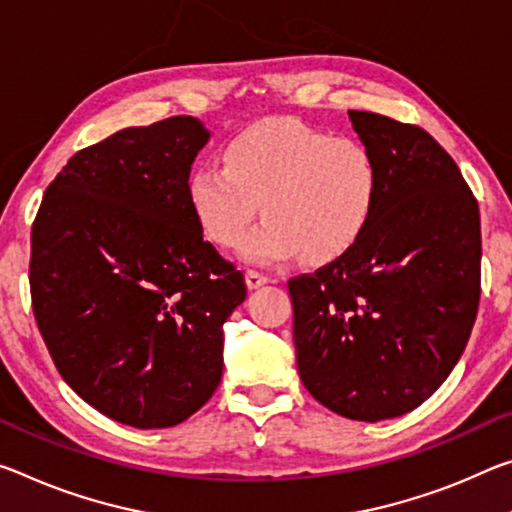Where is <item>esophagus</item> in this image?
I'll use <instances>...</instances> for the list:
<instances>
[{
  "mask_svg": "<svg viewBox=\"0 0 512 512\" xmlns=\"http://www.w3.org/2000/svg\"><path fill=\"white\" fill-rule=\"evenodd\" d=\"M266 282H269V278H266L264 273H259L255 269H248L246 271V285H248V289H257V287L266 285Z\"/></svg>",
  "mask_w": 512,
  "mask_h": 512,
  "instance_id": "obj_1",
  "label": "esophagus"
}]
</instances>
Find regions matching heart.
I'll use <instances>...</instances> for the list:
<instances>
[{
    "mask_svg": "<svg viewBox=\"0 0 512 512\" xmlns=\"http://www.w3.org/2000/svg\"><path fill=\"white\" fill-rule=\"evenodd\" d=\"M225 166L198 164L186 198L216 246L241 243L250 262L298 253L321 264L342 257L369 230L380 196V168L358 139L332 136L298 118L273 116L246 125L225 143Z\"/></svg>",
    "mask_w": 512,
    "mask_h": 512,
    "instance_id": "heart-1",
    "label": "heart"
}]
</instances>
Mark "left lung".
<instances>
[{"mask_svg":"<svg viewBox=\"0 0 512 512\" xmlns=\"http://www.w3.org/2000/svg\"><path fill=\"white\" fill-rule=\"evenodd\" d=\"M380 168L373 221L355 246L289 280L303 385L346 419L419 408L472 335L481 298L478 202L426 129L348 111Z\"/></svg>","mask_w":512,"mask_h":512,"instance_id":"1","label":"left lung"}]
</instances>
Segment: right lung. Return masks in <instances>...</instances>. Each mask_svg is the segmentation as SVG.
<instances>
[{
    "label": "right lung",
    "instance_id": "add662e5",
    "mask_svg": "<svg viewBox=\"0 0 512 512\" xmlns=\"http://www.w3.org/2000/svg\"><path fill=\"white\" fill-rule=\"evenodd\" d=\"M209 132L173 116L79 150L31 227V305L63 380L134 428L198 412L246 280L202 239L186 180Z\"/></svg>",
    "mask_w": 512,
    "mask_h": 512
}]
</instances>
